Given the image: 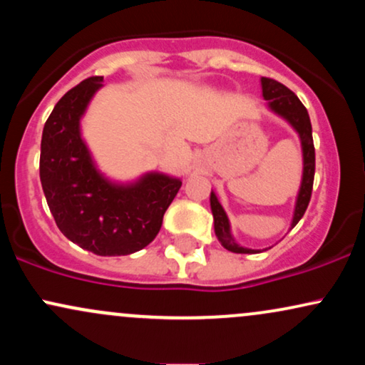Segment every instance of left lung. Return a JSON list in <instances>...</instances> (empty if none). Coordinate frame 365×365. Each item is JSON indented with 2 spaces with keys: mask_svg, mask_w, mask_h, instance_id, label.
Returning <instances> with one entry per match:
<instances>
[{
  "mask_svg": "<svg viewBox=\"0 0 365 365\" xmlns=\"http://www.w3.org/2000/svg\"><path fill=\"white\" fill-rule=\"evenodd\" d=\"M261 86H262V96L267 101L269 110L287 120L288 123L295 128V132L299 133L300 137V144H302L304 173H302V183H300L299 195H297L295 211H293V220H292V228H293V226L299 223L300 217L304 216L305 209H307L309 200H311V195H312L314 171H316V150H314L311 118H309V113L305 110L304 104L300 103V99L297 98V96L293 94L287 86H283V83L274 81V78H267V77L261 78ZM211 211H212V217H215L216 237L226 250L235 254H257L259 252V250L240 247L235 240H233L232 232H230L228 216H226L225 209L220 204V200H217L215 192H211Z\"/></svg>",
  "mask_w": 365,
  "mask_h": 365,
  "instance_id": "obj_1",
  "label": "left lung"
}]
</instances>
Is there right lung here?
I'll return each instance as SVG.
<instances>
[{
  "instance_id": "1",
  "label": "right lung",
  "mask_w": 365,
  "mask_h": 365,
  "mask_svg": "<svg viewBox=\"0 0 365 365\" xmlns=\"http://www.w3.org/2000/svg\"><path fill=\"white\" fill-rule=\"evenodd\" d=\"M103 77H89L56 103L43 130L39 175L60 232L96 255H128L161 230L182 180L148 173L121 185L96 168L81 135V118Z\"/></svg>"
}]
</instances>
